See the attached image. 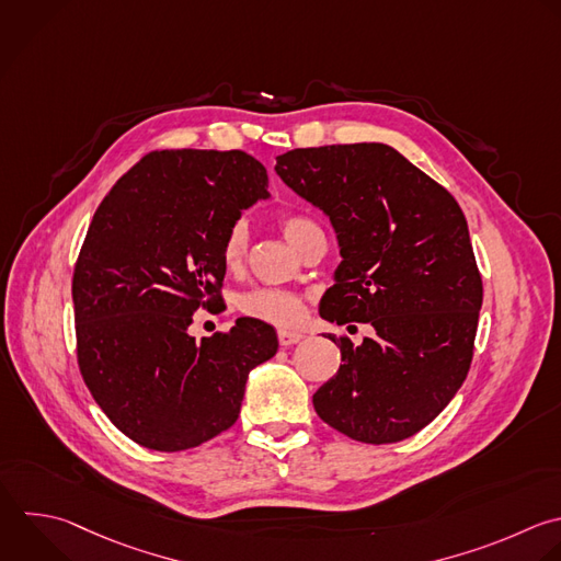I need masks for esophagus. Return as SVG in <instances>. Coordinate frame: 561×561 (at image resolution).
<instances>
[{
	"instance_id": "esophagus-1",
	"label": "esophagus",
	"mask_w": 561,
	"mask_h": 561,
	"mask_svg": "<svg viewBox=\"0 0 561 561\" xmlns=\"http://www.w3.org/2000/svg\"><path fill=\"white\" fill-rule=\"evenodd\" d=\"M305 335L298 333V331H287V329H280L278 331V342L280 346H291V344H298Z\"/></svg>"
}]
</instances>
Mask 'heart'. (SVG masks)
<instances>
[{
    "mask_svg": "<svg viewBox=\"0 0 561 561\" xmlns=\"http://www.w3.org/2000/svg\"><path fill=\"white\" fill-rule=\"evenodd\" d=\"M280 228H283L287 241L296 250L311 232L320 230L316 226V221H311L309 217H302V215L283 217ZM245 248H248V226H245V221H237V224H232V228L228 230V234L221 243V261H224L226 270H237L243 263ZM237 307L248 318L270 322L276 327H291V324L300 322V318L305 316L302 298L294 291L278 289V287H254L239 296Z\"/></svg>",
    "mask_w": 561,
    "mask_h": 561,
    "instance_id": "b5f03b06",
    "label": "heart"
}]
</instances>
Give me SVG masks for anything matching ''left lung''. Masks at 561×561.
Returning a JSON list of instances; mask_svg holds the SVG:
<instances>
[{
  "instance_id": "8db88e82",
  "label": "left lung",
  "mask_w": 561,
  "mask_h": 561,
  "mask_svg": "<svg viewBox=\"0 0 561 561\" xmlns=\"http://www.w3.org/2000/svg\"><path fill=\"white\" fill-rule=\"evenodd\" d=\"M274 171L335 230L342 261L320 316L375 329L359 346L329 335L342 364L313 394L318 416L373 445L416 434L471 364L482 280L460 206L379 142L294 149Z\"/></svg>"
}]
</instances>
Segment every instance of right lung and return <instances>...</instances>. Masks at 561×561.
Listing matches in <instances>:
<instances>
[{"label":"right lung","mask_w":561,"mask_h":561,"mask_svg":"<svg viewBox=\"0 0 561 561\" xmlns=\"http://www.w3.org/2000/svg\"><path fill=\"white\" fill-rule=\"evenodd\" d=\"M270 199L265 167L243 151H156L99 206L81 248L75 320L83 379L110 421L142 447L180 451L228 430L250 370L276 331L239 318L197 342L188 327L221 287V243Z\"/></svg>","instance_id":"obj_1"}]
</instances>
